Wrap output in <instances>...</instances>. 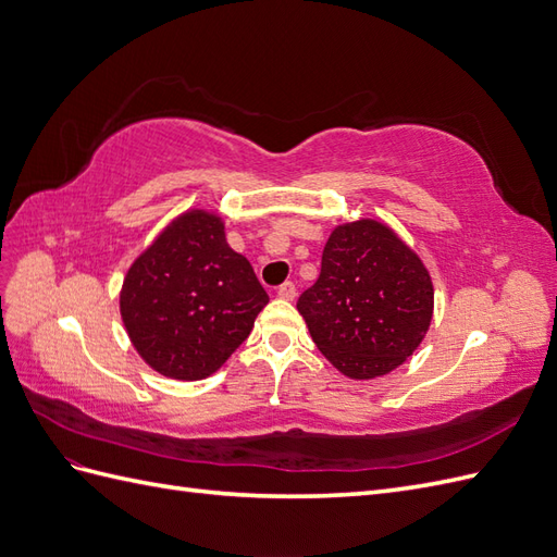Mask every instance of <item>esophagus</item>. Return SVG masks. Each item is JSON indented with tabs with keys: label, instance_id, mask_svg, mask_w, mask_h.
<instances>
[{
	"label": "esophagus",
	"instance_id": "34e87169",
	"mask_svg": "<svg viewBox=\"0 0 557 557\" xmlns=\"http://www.w3.org/2000/svg\"><path fill=\"white\" fill-rule=\"evenodd\" d=\"M276 295H278V299H285V301H293L295 297H297V290H295V285L293 283H283L281 288L276 290Z\"/></svg>",
	"mask_w": 557,
	"mask_h": 557
}]
</instances>
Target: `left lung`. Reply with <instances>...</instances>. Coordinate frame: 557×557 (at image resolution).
I'll use <instances>...</instances> for the list:
<instances>
[{
    "label": "left lung",
    "mask_w": 557,
    "mask_h": 557,
    "mask_svg": "<svg viewBox=\"0 0 557 557\" xmlns=\"http://www.w3.org/2000/svg\"><path fill=\"white\" fill-rule=\"evenodd\" d=\"M297 311L311 339L348 379L372 381L407 362L432 323L434 285L425 262L376 218L336 225L320 276Z\"/></svg>",
    "instance_id": "8db88e82"
}]
</instances>
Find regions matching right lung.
Listing matches in <instances>:
<instances>
[{"instance_id": "right-lung-1", "label": "right lung", "mask_w": 557, "mask_h": 557, "mask_svg": "<svg viewBox=\"0 0 557 557\" xmlns=\"http://www.w3.org/2000/svg\"><path fill=\"white\" fill-rule=\"evenodd\" d=\"M117 301L129 342L150 369L201 381L246 342L269 297L250 262L230 248L223 215L193 207L134 258Z\"/></svg>"}]
</instances>
